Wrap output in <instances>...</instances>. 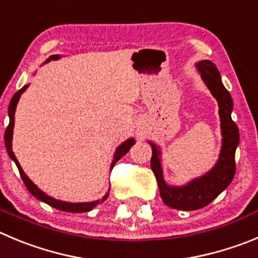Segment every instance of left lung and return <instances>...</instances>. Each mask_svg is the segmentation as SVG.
I'll return each mask as SVG.
<instances>
[{
  "instance_id": "obj_1",
  "label": "left lung",
  "mask_w": 258,
  "mask_h": 258,
  "mask_svg": "<svg viewBox=\"0 0 258 258\" xmlns=\"http://www.w3.org/2000/svg\"><path fill=\"white\" fill-rule=\"evenodd\" d=\"M197 69L211 94L217 100L220 108L219 115L221 121L223 145L216 165L205 175L193 179L185 185H169L162 174L160 148L152 142H148L152 147L151 167L157 179L162 201L171 209L183 211H193L207 206L231 183L235 174V150L239 145V131L237 124L231 119L233 100L221 82L220 73L216 65L209 60H203L197 63Z\"/></svg>"
}]
</instances>
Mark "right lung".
I'll return each mask as SVG.
<instances>
[{"mask_svg": "<svg viewBox=\"0 0 258 258\" xmlns=\"http://www.w3.org/2000/svg\"><path fill=\"white\" fill-rule=\"evenodd\" d=\"M57 58H60V56L52 55V56H49V58H47V62H48L49 60H57ZM27 88H28V84L27 86L23 87L21 89H19V91L14 94V97L11 98V101H10V105H9V116H10V122H9V126L6 127V132H5V146H6L7 153H9V156L11 157V160H14V162H15L16 166H18L21 179H23V181H24V184H25V186L28 188V190H29V192L32 193L35 198H37V200L42 201V202L47 203V205H49V206L55 207V209L61 210V211H65V212H88V211H91L92 209H94V207H96L97 205L100 203V201H94V202H84V203H70V202H63V201H58V200H55V198L49 197V196H47L46 193L42 192L41 189L38 188V186L35 185V184L33 183L29 178H28L27 174H25V172L23 171V169H21L20 164H19V161H18V158L15 157V155H14V152H13V132H14V121H15V117H14V115H15L16 105H18V102H19V98H20V96L24 93L25 89ZM134 142L136 141H134L133 138L127 139V141H125L124 143H121V145L116 148V151H115V155H113L112 164H111V169L115 166V164L119 161L120 158H121L125 153L129 152L131 147L134 145ZM107 196L108 195H106L105 197L102 198V201H105L106 198H107Z\"/></svg>", "mask_w": 258, "mask_h": 258, "instance_id": "obj_1", "label": "right lung"}]
</instances>
